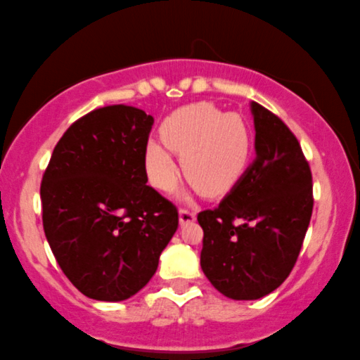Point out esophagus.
<instances>
[{
    "label": "esophagus",
    "mask_w": 360,
    "mask_h": 360,
    "mask_svg": "<svg viewBox=\"0 0 360 360\" xmlns=\"http://www.w3.org/2000/svg\"><path fill=\"white\" fill-rule=\"evenodd\" d=\"M195 219H196V213L195 212L184 210V208L179 212V224L181 225H188V224L195 222Z\"/></svg>",
    "instance_id": "esophagus-1"
}]
</instances>
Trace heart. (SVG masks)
<instances>
[{
    "label": "heart",
    "mask_w": 360,
    "mask_h": 360,
    "mask_svg": "<svg viewBox=\"0 0 360 360\" xmlns=\"http://www.w3.org/2000/svg\"><path fill=\"white\" fill-rule=\"evenodd\" d=\"M160 135L164 143L150 140L145 145V171L160 191H169L177 179L171 150L181 155L184 176L208 196L231 191L250 164L252 136L248 122L207 102L174 110Z\"/></svg>",
    "instance_id": "heart-1"
}]
</instances>
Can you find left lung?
<instances>
[{
  "mask_svg": "<svg viewBox=\"0 0 360 360\" xmlns=\"http://www.w3.org/2000/svg\"><path fill=\"white\" fill-rule=\"evenodd\" d=\"M256 159L213 210L198 213L200 264L220 294L255 301L278 289L297 262L313 213V177L294 133L251 102Z\"/></svg>",
  "mask_w": 360,
  "mask_h": 360,
  "instance_id": "8db88e82",
  "label": "left lung"
}]
</instances>
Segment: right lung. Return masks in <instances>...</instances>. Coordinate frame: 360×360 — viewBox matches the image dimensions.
<instances>
[{
	"mask_svg": "<svg viewBox=\"0 0 360 360\" xmlns=\"http://www.w3.org/2000/svg\"><path fill=\"white\" fill-rule=\"evenodd\" d=\"M152 126L153 117L131 105L92 110L66 129L42 176L51 251L96 301H126L143 289L177 231V208L147 184Z\"/></svg>",
	"mask_w": 360,
	"mask_h": 360,
	"instance_id": "1",
	"label": "right lung"
}]
</instances>
